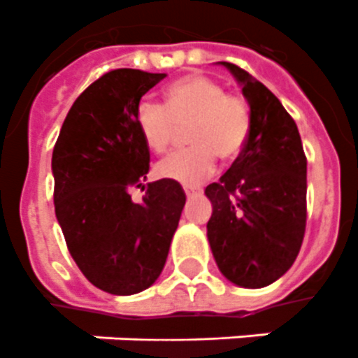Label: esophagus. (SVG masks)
<instances>
[{
  "label": "esophagus",
  "instance_id": "34e87169",
  "mask_svg": "<svg viewBox=\"0 0 358 358\" xmlns=\"http://www.w3.org/2000/svg\"><path fill=\"white\" fill-rule=\"evenodd\" d=\"M184 191L187 196H193V195H199L201 193V187H193V185H184Z\"/></svg>",
  "mask_w": 358,
  "mask_h": 358
}]
</instances>
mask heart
Segmentation results:
<instances>
[{
    "mask_svg": "<svg viewBox=\"0 0 358 358\" xmlns=\"http://www.w3.org/2000/svg\"><path fill=\"white\" fill-rule=\"evenodd\" d=\"M135 124L145 145L156 154L167 152L178 128L187 131V150L157 163V174L180 184L196 185L215 169L217 157L234 162L243 152L250 129L249 106L241 96L224 94V87L206 76H185L165 91V108L141 102Z\"/></svg>",
    "mask_w": 358,
    "mask_h": 358,
    "instance_id": "b5f03b06",
    "label": "heart"
}]
</instances>
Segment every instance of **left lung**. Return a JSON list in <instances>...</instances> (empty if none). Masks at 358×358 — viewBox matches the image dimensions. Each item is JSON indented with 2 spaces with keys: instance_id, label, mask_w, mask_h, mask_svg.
<instances>
[{
  "instance_id": "obj_1",
  "label": "left lung",
  "mask_w": 358,
  "mask_h": 358,
  "mask_svg": "<svg viewBox=\"0 0 358 358\" xmlns=\"http://www.w3.org/2000/svg\"><path fill=\"white\" fill-rule=\"evenodd\" d=\"M250 109L243 152L206 187L208 241L219 271L241 288H264L288 271L306 227V156L295 120L278 98L232 63Z\"/></svg>"
}]
</instances>
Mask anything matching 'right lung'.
<instances>
[{
  "label": "right lung",
  "instance_id": "add662e5",
  "mask_svg": "<svg viewBox=\"0 0 358 358\" xmlns=\"http://www.w3.org/2000/svg\"><path fill=\"white\" fill-rule=\"evenodd\" d=\"M167 74L111 70L81 92L53 146L55 215L70 255L96 288L134 295L162 275L185 193L176 180L143 185L150 152L135 113ZM145 189L134 203L129 189Z\"/></svg>",
  "mask_w": 358,
  "mask_h": 358
}]
</instances>
